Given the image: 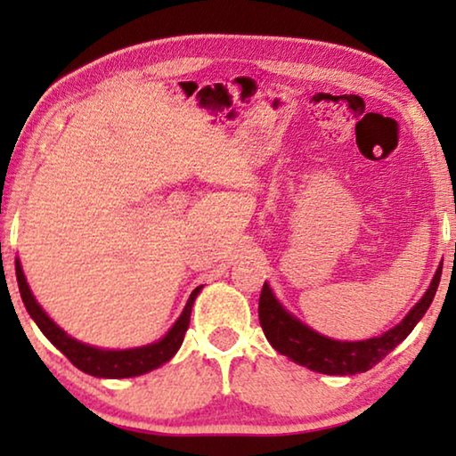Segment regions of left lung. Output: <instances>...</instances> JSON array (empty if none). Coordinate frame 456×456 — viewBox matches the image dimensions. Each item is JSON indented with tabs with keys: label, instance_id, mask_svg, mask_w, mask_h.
Returning a JSON list of instances; mask_svg holds the SVG:
<instances>
[{
	"label": "left lung",
	"instance_id": "8db88e82",
	"mask_svg": "<svg viewBox=\"0 0 456 456\" xmlns=\"http://www.w3.org/2000/svg\"><path fill=\"white\" fill-rule=\"evenodd\" d=\"M440 273H434L432 284L421 297V301L404 315V320L382 336L367 338L359 342L332 340L328 336H322L315 330L305 326L301 320H297L290 311L282 307V303L273 297V292L267 282L261 289L259 297V323L264 328L265 338L276 348L280 354L295 361V363L307 367L311 371L328 373V376H353V373H363L378 365L392 348L401 345L407 336L413 332L417 322L426 315L429 305L434 301L436 290L440 284Z\"/></svg>",
	"mask_w": 456,
	"mask_h": 456
}]
</instances>
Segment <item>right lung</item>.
Segmentation results:
<instances>
[{
	"label": "right lung",
	"mask_w": 456,
	"mask_h": 456,
	"mask_svg": "<svg viewBox=\"0 0 456 456\" xmlns=\"http://www.w3.org/2000/svg\"><path fill=\"white\" fill-rule=\"evenodd\" d=\"M16 280H18V289H20L24 307H27L28 315L33 317L41 332L45 334V338L52 342L60 353H64L66 357L70 359V363L77 365L80 371L89 373V376H95V378H111V379L142 376V373L151 371L155 367L164 365L166 361H170L174 354H176L180 345H183L184 334L191 323L192 303H195L199 290L203 289V286H197V289L191 292L183 314H180L176 323H174L170 332H167L161 340L147 346L124 348V351H103V348L89 346L85 345V342H78L77 338H72V336H68L64 330H61L58 323H55L52 317L43 311V307L35 301L33 292L28 289L27 278H24V272L18 259H16Z\"/></svg>",
	"instance_id": "add662e5"
}]
</instances>
